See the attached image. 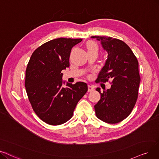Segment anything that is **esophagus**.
Segmentation results:
<instances>
[{
	"mask_svg": "<svg viewBox=\"0 0 159 159\" xmlns=\"http://www.w3.org/2000/svg\"><path fill=\"white\" fill-rule=\"evenodd\" d=\"M94 91V87L92 85H88V91L89 92H91Z\"/></svg>",
	"mask_w": 159,
	"mask_h": 159,
	"instance_id": "34e87169",
	"label": "esophagus"
}]
</instances>
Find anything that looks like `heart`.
<instances>
[{
	"instance_id": "b5f03b06",
	"label": "heart",
	"mask_w": 159,
	"mask_h": 159,
	"mask_svg": "<svg viewBox=\"0 0 159 159\" xmlns=\"http://www.w3.org/2000/svg\"><path fill=\"white\" fill-rule=\"evenodd\" d=\"M86 47L87 49V51H91V50H98V46L96 42L94 41H89L87 44Z\"/></svg>"
}]
</instances>
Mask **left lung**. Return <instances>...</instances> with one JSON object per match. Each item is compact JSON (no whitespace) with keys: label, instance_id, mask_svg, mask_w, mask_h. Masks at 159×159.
Listing matches in <instances>:
<instances>
[{"label":"left lung","instance_id":"left-lung-1","mask_svg":"<svg viewBox=\"0 0 159 159\" xmlns=\"http://www.w3.org/2000/svg\"><path fill=\"white\" fill-rule=\"evenodd\" d=\"M100 41L107 53L105 65L98 74L97 82L112 80L111 88L100 92V99L94 105L97 117L104 122L115 124L127 117L138 98L140 76L138 61L128 45L111 37L93 36Z\"/></svg>","mask_w":159,"mask_h":159}]
</instances>
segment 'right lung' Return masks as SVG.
Wrapping results in <instances>:
<instances>
[{
  "instance_id": "obj_1",
  "label": "right lung",
  "mask_w": 159,
  "mask_h": 159,
  "mask_svg": "<svg viewBox=\"0 0 159 159\" xmlns=\"http://www.w3.org/2000/svg\"><path fill=\"white\" fill-rule=\"evenodd\" d=\"M81 39L59 38L38 48L32 54L25 72L27 96L39 118L51 125H59L70 119L79 100L88 90L84 82L63 87L62 70L69 67L72 48Z\"/></svg>"
}]
</instances>
